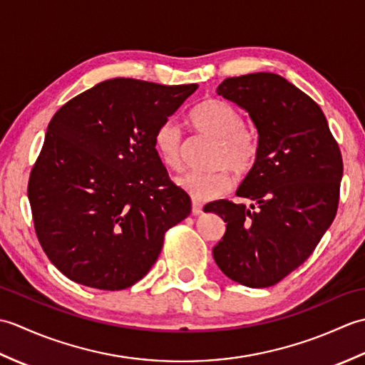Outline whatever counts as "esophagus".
<instances>
[{
	"label": "esophagus",
	"instance_id": "1",
	"mask_svg": "<svg viewBox=\"0 0 365 365\" xmlns=\"http://www.w3.org/2000/svg\"><path fill=\"white\" fill-rule=\"evenodd\" d=\"M191 212H192V215H200L202 213V204H199L197 200H192V207H191Z\"/></svg>",
	"mask_w": 365,
	"mask_h": 365
}]
</instances>
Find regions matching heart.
Wrapping results in <instances>:
<instances>
[{"instance_id":"obj_1","label":"heart","mask_w":365,"mask_h":365,"mask_svg":"<svg viewBox=\"0 0 365 365\" xmlns=\"http://www.w3.org/2000/svg\"><path fill=\"white\" fill-rule=\"evenodd\" d=\"M190 125L196 133L215 141L210 173H192L178 180V187L197 200L222 196L230 188L227 168L237 175L250 173L257 155V144L245 130L242 111L222 100L210 98L197 105L190 113ZM155 150L163 165L170 170L183 169L182 133L175 123L165 122L155 131Z\"/></svg>"}]
</instances>
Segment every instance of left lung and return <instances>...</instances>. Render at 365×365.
<instances>
[{"label": "left lung", "instance_id": "obj_1", "mask_svg": "<svg viewBox=\"0 0 365 365\" xmlns=\"http://www.w3.org/2000/svg\"><path fill=\"white\" fill-rule=\"evenodd\" d=\"M216 92L247 111L259 139L237 190L252 204L222 199L205 207L227 222L213 257L232 281L271 287L306 262L334 221L342 153L322 108L281 75L234 76Z\"/></svg>", "mask_w": 365, "mask_h": 365}]
</instances>
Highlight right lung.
<instances>
[{
	"label": "right lung",
	"mask_w": 365,
	"mask_h": 365,
	"mask_svg": "<svg viewBox=\"0 0 365 365\" xmlns=\"http://www.w3.org/2000/svg\"><path fill=\"white\" fill-rule=\"evenodd\" d=\"M196 89L113 78L53 115L28 199L38 243L71 281L131 287L157 262L166 230L191 213L153 136Z\"/></svg>",
	"instance_id": "obj_1"
}]
</instances>
